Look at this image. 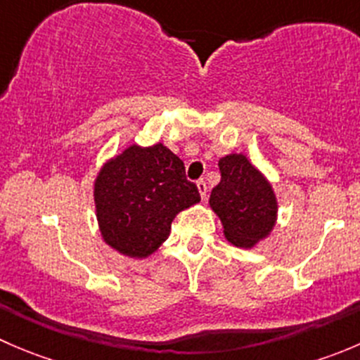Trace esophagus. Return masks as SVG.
Returning <instances> with one entry per match:
<instances>
[{"label": "esophagus", "mask_w": 360, "mask_h": 360, "mask_svg": "<svg viewBox=\"0 0 360 360\" xmlns=\"http://www.w3.org/2000/svg\"><path fill=\"white\" fill-rule=\"evenodd\" d=\"M197 188H198V193H200L202 200H205V197H207V184H205V181H198Z\"/></svg>", "instance_id": "1"}]
</instances>
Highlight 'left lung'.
<instances>
[{
    "label": "left lung",
    "instance_id": "obj_1",
    "mask_svg": "<svg viewBox=\"0 0 360 360\" xmlns=\"http://www.w3.org/2000/svg\"><path fill=\"white\" fill-rule=\"evenodd\" d=\"M221 181L210 191L209 205L223 224L230 244L254 249L268 238L277 224L278 202L274 186L244 153L219 160Z\"/></svg>",
    "mask_w": 360,
    "mask_h": 360
}]
</instances>
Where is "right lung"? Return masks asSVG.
<instances>
[{"label": "right lung", "mask_w": 360, "mask_h": 360, "mask_svg": "<svg viewBox=\"0 0 360 360\" xmlns=\"http://www.w3.org/2000/svg\"><path fill=\"white\" fill-rule=\"evenodd\" d=\"M200 202L184 163L162 143L127 146L103 163L94 179V203L104 244L132 259L157 252L174 217Z\"/></svg>", "instance_id": "right-lung-1"}]
</instances>
